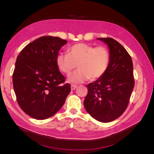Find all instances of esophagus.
Instances as JSON below:
<instances>
[{
	"instance_id": "obj_1",
	"label": "esophagus",
	"mask_w": 154,
	"mask_h": 154,
	"mask_svg": "<svg viewBox=\"0 0 154 154\" xmlns=\"http://www.w3.org/2000/svg\"><path fill=\"white\" fill-rule=\"evenodd\" d=\"M77 85H74V84H72L71 85V90L72 91H74V90H75L76 88H77Z\"/></svg>"
}]
</instances>
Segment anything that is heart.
I'll use <instances>...</instances> for the list:
<instances>
[{"mask_svg":"<svg viewBox=\"0 0 154 154\" xmlns=\"http://www.w3.org/2000/svg\"><path fill=\"white\" fill-rule=\"evenodd\" d=\"M109 61L110 54L106 48H94L85 43L74 44L69 48L68 54L60 53L57 57L58 69L67 75L77 65L78 71L69 76V82L76 83L101 78L106 71Z\"/></svg>","mask_w":154,"mask_h":154,"instance_id":"b5f03b06","label":"heart"}]
</instances>
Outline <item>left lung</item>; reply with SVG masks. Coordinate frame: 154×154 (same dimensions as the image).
Masks as SVG:
<instances>
[{
  "instance_id": "8db88e82",
  "label": "left lung",
  "mask_w": 154,
  "mask_h": 154,
  "mask_svg": "<svg viewBox=\"0 0 154 154\" xmlns=\"http://www.w3.org/2000/svg\"><path fill=\"white\" fill-rule=\"evenodd\" d=\"M108 45L110 61L101 78L87 85L83 105L93 118L103 123L119 118L127 109L134 87L133 63L130 54L112 38H98Z\"/></svg>"
}]
</instances>
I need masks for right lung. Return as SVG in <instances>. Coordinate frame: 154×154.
Instances as JSON below:
<instances>
[{
	"mask_svg": "<svg viewBox=\"0 0 154 154\" xmlns=\"http://www.w3.org/2000/svg\"><path fill=\"white\" fill-rule=\"evenodd\" d=\"M66 40L44 36L27 44L17 57L13 85L21 109L31 118L45 119L62 108L71 92L59 71L57 57Z\"/></svg>",
	"mask_w": 154,
	"mask_h": 154,
	"instance_id": "add662e5",
	"label": "right lung"
}]
</instances>
